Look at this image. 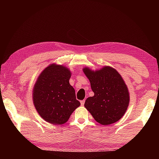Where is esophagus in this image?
Here are the masks:
<instances>
[{
  "instance_id": "obj_1",
  "label": "esophagus",
  "mask_w": 159,
  "mask_h": 159,
  "mask_svg": "<svg viewBox=\"0 0 159 159\" xmlns=\"http://www.w3.org/2000/svg\"><path fill=\"white\" fill-rule=\"evenodd\" d=\"M84 103H85V100H84V99H83V100H81V101H80V104H81L82 106L84 105Z\"/></svg>"
}]
</instances>
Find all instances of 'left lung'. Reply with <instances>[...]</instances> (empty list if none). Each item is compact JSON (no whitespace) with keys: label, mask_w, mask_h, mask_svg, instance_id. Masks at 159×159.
<instances>
[{"label":"left lung","mask_w":159,"mask_h":159,"mask_svg":"<svg viewBox=\"0 0 159 159\" xmlns=\"http://www.w3.org/2000/svg\"><path fill=\"white\" fill-rule=\"evenodd\" d=\"M83 71L89 79L94 93V96L85 100V108L97 122L103 125L119 120L130 102L128 87L121 76L108 66L95 71L85 67Z\"/></svg>","instance_id":"left-lung-1"}]
</instances>
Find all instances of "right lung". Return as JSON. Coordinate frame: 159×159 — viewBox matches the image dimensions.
I'll return each mask as SVG.
<instances>
[{
  "label": "right lung",
  "instance_id": "add662e5",
  "mask_svg": "<svg viewBox=\"0 0 159 159\" xmlns=\"http://www.w3.org/2000/svg\"><path fill=\"white\" fill-rule=\"evenodd\" d=\"M71 74L66 66L52 64L38 77L33 90L35 108L51 124L61 125L69 120L80 103L70 85Z\"/></svg>",
  "mask_w": 159,
  "mask_h": 159
}]
</instances>
